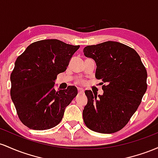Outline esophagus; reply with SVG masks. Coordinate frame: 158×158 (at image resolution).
Wrapping results in <instances>:
<instances>
[{
	"label": "esophagus",
	"mask_w": 158,
	"mask_h": 158,
	"mask_svg": "<svg viewBox=\"0 0 158 158\" xmlns=\"http://www.w3.org/2000/svg\"><path fill=\"white\" fill-rule=\"evenodd\" d=\"M78 89V93H84V88L78 87V89Z\"/></svg>",
	"instance_id": "1"
}]
</instances>
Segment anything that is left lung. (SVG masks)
<instances>
[{
  "instance_id": "obj_1",
  "label": "left lung",
  "mask_w": 158,
  "mask_h": 158,
  "mask_svg": "<svg viewBox=\"0 0 158 158\" xmlns=\"http://www.w3.org/2000/svg\"><path fill=\"white\" fill-rule=\"evenodd\" d=\"M84 54L95 60V77L106 84L103 95L85 91L88 99L83 110L85 125L102 134L117 132L127 125L146 93V68L134 49L118 42L88 45Z\"/></svg>"
}]
</instances>
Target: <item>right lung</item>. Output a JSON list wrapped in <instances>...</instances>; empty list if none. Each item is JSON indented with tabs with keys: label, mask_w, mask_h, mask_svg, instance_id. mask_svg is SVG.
<instances>
[{
	"label": "right lung",
	"mask_w": 158,
	"mask_h": 158,
	"mask_svg": "<svg viewBox=\"0 0 158 158\" xmlns=\"http://www.w3.org/2000/svg\"><path fill=\"white\" fill-rule=\"evenodd\" d=\"M80 48L58 40L33 42L17 58L10 75V95L22 122L33 130H48L61 122L77 95L74 86L56 90L57 74L64 72Z\"/></svg>",
	"instance_id": "1"
}]
</instances>
